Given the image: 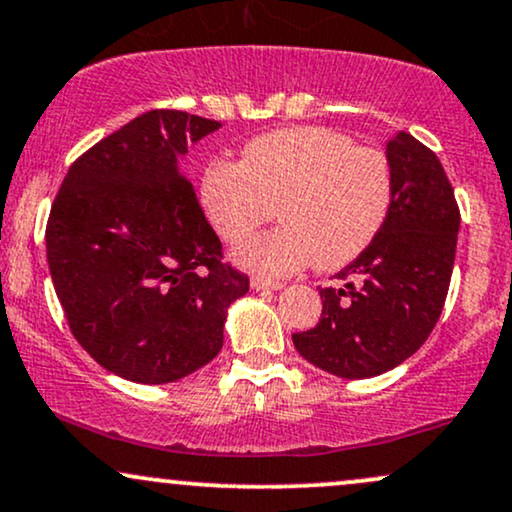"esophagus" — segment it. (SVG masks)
Returning a JSON list of instances; mask_svg holds the SVG:
<instances>
[{
    "mask_svg": "<svg viewBox=\"0 0 512 512\" xmlns=\"http://www.w3.org/2000/svg\"><path fill=\"white\" fill-rule=\"evenodd\" d=\"M250 286L255 288V291H276V288H281L279 281H267V279H260V276H255V279L250 281Z\"/></svg>",
    "mask_w": 512,
    "mask_h": 512,
    "instance_id": "34e87169",
    "label": "esophagus"
}]
</instances>
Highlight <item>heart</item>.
<instances>
[{"instance_id":"heart-1","label":"heart","mask_w":512,"mask_h":512,"mask_svg":"<svg viewBox=\"0 0 512 512\" xmlns=\"http://www.w3.org/2000/svg\"><path fill=\"white\" fill-rule=\"evenodd\" d=\"M202 205L214 231L238 245L279 214L283 224L236 250L240 267L288 276L315 262L346 267L384 229L393 205V169L379 147L322 126L283 128L250 140L238 164L212 162Z\"/></svg>"}]
</instances>
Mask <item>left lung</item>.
Masks as SVG:
<instances>
[{
  "label": "left lung",
  "mask_w": 512,
  "mask_h": 512,
  "mask_svg": "<svg viewBox=\"0 0 512 512\" xmlns=\"http://www.w3.org/2000/svg\"><path fill=\"white\" fill-rule=\"evenodd\" d=\"M386 157L393 205L384 229L336 274L341 288H319L315 329L293 334L307 362L341 379L377 377L417 353L451 286L460 209L439 157L410 133L389 140Z\"/></svg>",
  "instance_id": "obj_1"
}]
</instances>
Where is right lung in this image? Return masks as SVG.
Wrapping results in <instances>:
<instances>
[{
	"mask_svg": "<svg viewBox=\"0 0 512 512\" xmlns=\"http://www.w3.org/2000/svg\"><path fill=\"white\" fill-rule=\"evenodd\" d=\"M219 121L152 109L71 164L47 219V262L71 334L138 384H169L224 346L226 310L248 276L178 171Z\"/></svg>",
	"mask_w": 512,
	"mask_h": 512,
	"instance_id": "obj_1",
	"label": "right lung"
}]
</instances>
